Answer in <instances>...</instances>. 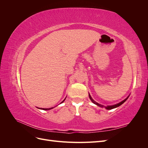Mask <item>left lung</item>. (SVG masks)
Masks as SVG:
<instances>
[{
  "label": "left lung",
  "mask_w": 148,
  "mask_h": 148,
  "mask_svg": "<svg viewBox=\"0 0 148 148\" xmlns=\"http://www.w3.org/2000/svg\"><path fill=\"white\" fill-rule=\"evenodd\" d=\"M89 98H90V99L91 100V101L94 103V104H96L97 106H99V107H105V106H102V105H101V104H98L97 102H95V101H94L93 99H92V98L91 97V96H90V95H89ZM129 97V96H128ZM128 97H127L126 99H124L123 101H122V102H119V103H118V104H115V105H112V106H106V107H105V108L106 109H108V110H110V109H114V108H115V107H119V106H120V105H122L123 103H124L125 101H127V99H128Z\"/></svg>",
  "instance_id": "left-lung-1"
}]
</instances>
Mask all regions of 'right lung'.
I'll return each instance as SVG.
<instances>
[{"instance_id": "1", "label": "right lung", "mask_w": 148, "mask_h": 148, "mask_svg": "<svg viewBox=\"0 0 148 148\" xmlns=\"http://www.w3.org/2000/svg\"><path fill=\"white\" fill-rule=\"evenodd\" d=\"M65 99H64L63 101H62L61 103L65 101ZM52 109V108H49V109H44V108H41V109H42V110H50V109Z\"/></svg>"}]
</instances>
